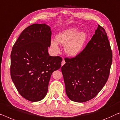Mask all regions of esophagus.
Here are the masks:
<instances>
[{
  "label": "esophagus",
  "instance_id": "obj_1",
  "mask_svg": "<svg viewBox=\"0 0 120 120\" xmlns=\"http://www.w3.org/2000/svg\"><path fill=\"white\" fill-rule=\"evenodd\" d=\"M65 64V60L63 59L62 60V62H61V66H63Z\"/></svg>",
  "mask_w": 120,
  "mask_h": 120
}]
</instances>
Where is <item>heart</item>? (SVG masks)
Masks as SVG:
<instances>
[{
	"label": "heart",
	"instance_id": "b5f03b06",
	"mask_svg": "<svg viewBox=\"0 0 120 120\" xmlns=\"http://www.w3.org/2000/svg\"><path fill=\"white\" fill-rule=\"evenodd\" d=\"M88 36L85 31L78 33V29L72 28L64 30L56 36V40L61 45H65V52L71 56H75L84 48ZM51 47L55 52L59 51L58 43L55 40H52Z\"/></svg>",
	"mask_w": 120,
	"mask_h": 120
}]
</instances>
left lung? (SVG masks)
I'll return each mask as SVG.
<instances>
[{
  "label": "left lung",
  "instance_id": "1",
  "mask_svg": "<svg viewBox=\"0 0 120 120\" xmlns=\"http://www.w3.org/2000/svg\"><path fill=\"white\" fill-rule=\"evenodd\" d=\"M65 61L61 71L69 98L82 103L95 97L108 79L112 61L105 29L98 25L84 49L75 57L66 58Z\"/></svg>",
  "mask_w": 120,
  "mask_h": 120
}]
</instances>
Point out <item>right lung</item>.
Listing matches in <instances>:
<instances>
[{
    "instance_id": "obj_1",
    "label": "right lung",
    "mask_w": 120,
    "mask_h": 120,
    "mask_svg": "<svg viewBox=\"0 0 120 120\" xmlns=\"http://www.w3.org/2000/svg\"><path fill=\"white\" fill-rule=\"evenodd\" d=\"M51 35L45 24H32L22 32L12 49V80L19 94L31 102L45 98L52 73L61 65V57L48 54Z\"/></svg>"
}]
</instances>
